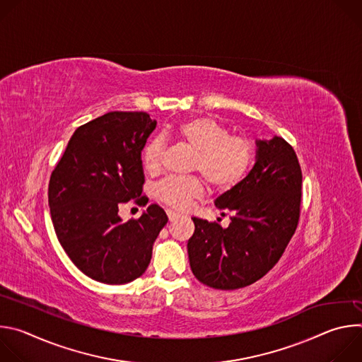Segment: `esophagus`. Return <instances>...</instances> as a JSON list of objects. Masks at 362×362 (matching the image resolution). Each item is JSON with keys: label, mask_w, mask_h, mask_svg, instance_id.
<instances>
[{"label": "esophagus", "mask_w": 362, "mask_h": 362, "mask_svg": "<svg viewBox=\"0 0 362 362\" xmlns=\"http://www.w3.org/2000/svg\"><path fill=\"white\" fill-rule=\"evenodd\" d=\"M166 214H168V218H169V221H170V222H173V221H176L177 218H180V214L173 212V211H168Z\"/></svg>", "instance_id": "esophagus-1"}]
</instances>
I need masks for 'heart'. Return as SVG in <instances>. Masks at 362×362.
<instances>
[{
  "label": "heart",
  "mask_w": 362,
  "mask_h": 362,
  "mask_svg": "<svg viewBox=\"0 0 362 362\" xmlns=\"http://www.w3.org/2000/svg\"><path fill=\"white\" fill-rule=\"evenodd\" d=\"M194 151L192 170L199 172L215 190H230L250 172L255 163L253 144L240 136H230L226 126L212 117H192L166 132ZM163 143L153 139L143 150L141 162L146 172L158 173L162 168ZM200 177H170L159 183L156 196L173 209H186L203 196Z\"/></svg>",
  "instance_id": "1"
}]
</instances>
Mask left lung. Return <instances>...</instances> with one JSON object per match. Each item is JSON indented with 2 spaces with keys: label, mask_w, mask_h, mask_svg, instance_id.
<instances>
[{
  "label": "left lung",
  "mask_w": 362,
  "mask_h": 362,
  "mask_svg": "<svg viewBox=\"0 0 362 362\" xmlns=\"http://www.w3.org/2000/svg\"><path fill=\"white\" fill-rule=\"evenodd\" d=\"M256 162L247 176L215 204L230 223L192 218L187 242L193 275L215 289L245 288L265 276L293 236L302 197L296 153L282 137L256 141Z\"/></svg>",
  "instance_id": "left-lung-1"
}]
</instances>
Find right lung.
<instances>
[{
  "label": "right lung",
  "instance_id": "1",
  "mask_svg": "<svg viewBox=\"0 0 362 362\" xmlns=\"http://www.w3.org/2000/svg\"><path fill=\"white\" fill-rule=\"evenodd\" d=\"M144 112H110L80 126L51 173L48 204L63 249L88 278L122 285L141 276L153 243L168 223L150 204L139 219L123 222V203L140 197L144 183L141 150L156 129Z\"/></svg>",
  "mask_w": 362,
  "mask_h": 362
}]
</instances>
